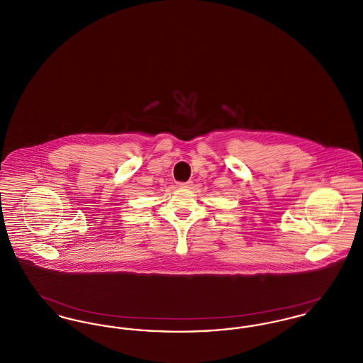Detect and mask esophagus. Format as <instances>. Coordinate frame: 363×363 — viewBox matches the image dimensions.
<instances>
[{
  "mask_svg": "<svg viewBox=\"0 0 363 363\" xmlns=\"http://www.w3.org/2000/svg\"><path fill=\"white\" fill-rule=\"evenodd\" d=\"M177 186H178V188H190V186H191V182H190V181H188V182H178Z\"/></svg>",
  "mask_w": 363,
  "mask_h": 363,
  "instance_id": "obj_1",
  "label": "esophagus"
}]
</instances>
